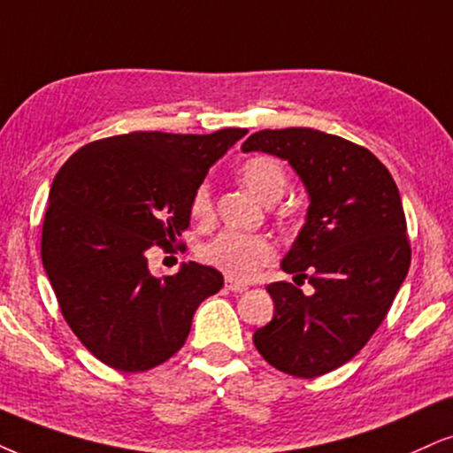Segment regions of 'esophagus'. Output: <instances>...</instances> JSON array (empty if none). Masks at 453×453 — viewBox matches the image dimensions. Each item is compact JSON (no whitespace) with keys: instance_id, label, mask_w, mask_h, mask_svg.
<instances>
[{"instance_id":"obj_1","label":"esophagus","mask_w":453,"mask_h":453,"mask_svg":"<svg viewBox=\"0 0 453 453\" xmlns=\"http://www.w3.org/2000/svg\"><path fill=\"white\" fill-rule=\"evenodd\" d=\"M226 289H231V292H237V294H242V292H245V289H248V286H245V283H242V281H237V279H233V277H228L226 275Z\"/></svg>"}]
</instances>
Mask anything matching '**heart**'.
Segmentation results:
<instances>
[{
	"instance_id": "heart-1",
	"label": "heart",
	"mask_w": 453,
	"mask_h": 453,
	"mask_svg": "<svg viewBox=\"0 0 453 453\" xmlns=\"http://www.w3.org/2000/svg\"><path fill=\"white\" fill-rule=\"evenodd\" d=\"M243 187L262 203H275L288 191V172L275 157H252L239 167ZM191 214L197 220H210L214 214L211 191L208 184H199L193 193ZM275 258L273 243L262 235L226 231L203 248V260L216 269L225 271L237 281H250L258 275L262 266Z\"/></svg>"
}]
</instances>
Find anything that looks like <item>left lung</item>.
Segmentation results:
<instances>
[{
  "mask_svg": "<svg viewBox=\"0 0 453 453\" xmlns=\"http://www.w3.org/2000/svg\"><path fill=\"white\" fill-rule=\"evenodd\" d=\"M242 150L286 159L309 193L304 226L281 260L296 286H266L275 315L254 344L289 376H323L367 344L410 271L399 188L370 150L312 127L256 132ZM303 278L311 295L297 288Z\"/></svg>",
  "mask_w": 453,
  "mask_h": 453,
  "instance_id": "left-lung-1",
  "label": "left lung"
}]
</instances>
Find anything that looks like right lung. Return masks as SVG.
<instances>
[{
	"label": "right lung",
	"mask_w": 453,
	"mask_h": 453,
	"mask_svg": "<svg viewBox=\"0 0 453 453\" xmlns=\"http://www.w3.org/2000/svg\"><path fill=\"white\" fill-rule=\"evenodd\" d=\"M245 134H121L81 147L56 174L43 269L73 334L109 367L144 372L170 359L197 306L225 286L214 266L197 262L153 277L147 250L176 242L193 193Z\"/></svg>",
	"instance_id": "right-lung-1"
}]
</instances>
